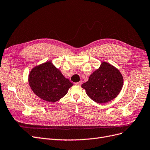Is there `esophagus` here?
<instances>
[{"mask_svg": "<svg viewBox=\"0 0 150 150\" xmlns=\"http://www.w3.org/2000/svg\"><path fill=\"white\" fill-rule=\"evenodd\" d=\"M75 84L78 85V86H81V85L82 84V82H81V81H79V82H76V83H75Z\"/></svg>", "mask_w": 150, "mask_h": 150, "instance_id": "1", "label": "esophagus"}]
</instances>
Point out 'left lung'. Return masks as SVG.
Here are the masks:
<instances>
[{"label": "left lung", "instance_id": "obj_1", "mask_svg": "<svg viewBox=\"0 0 150 150\" xmlns=\"http://www.w3.org/2000/svg\"><path fill=\"white\" fill-rule=\"evenodd\" d=\"M123 83V76L119 70L113 65L103 62L81 87L96 103H105L117 97L121 91Z\"/></svg>", "mask_w": 150, "mask_h": 150}]
</instances>
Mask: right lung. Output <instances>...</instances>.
I'll return each mask as SVG.
<instances>
[{
    "instance_id": "1",
    "label": "right lung",
    "mask_w": 150,
    "mask_h": 150,
    "mask_svg": "<svg viewBox=\"0 0 150 150\" xmlns=\"http://www.w3.org/2000/svg\"><path fill=\"white\" fill-rule=\"evenodd\" d=\"M28 82L38 97L52 103L64 97L69 88L73 86L51 61L34 67L29 74Z\"/></svg>"
}]
</instances>
